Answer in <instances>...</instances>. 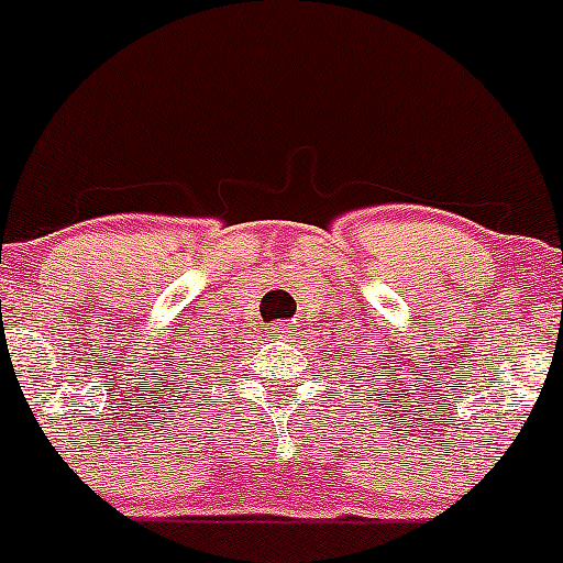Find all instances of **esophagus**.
Wrapping results in <instances>:
<instances>
[{
    "label": "esophagus",
    "mask_w": 563,
    "mask_h": 563,
    "mask_svg": "<svg viewBox=\"0 0 563 563\" xmlns=\"http://www.w3.org/2000/svg\"><path fill=\"white\" fill-rule=\"evenodd\" d=\"M273 329H278V332H282V338H287V334L290 332H296V327H292V323H273Z\"/></svg>",
    "instance_id": "obj_1"
}]
</instances>
